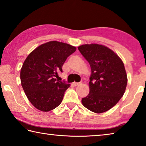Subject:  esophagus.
<instances>
[{
  "instance_id": "obj_1",
  "label": "esophagus",
  "mask_w": 146,
  "mask_h": 146,
  "mask_svg": "<svg viewBox=\"0 0 146 146\" xmlns=\"http://www.w3.org/2000/svg\"><path fill=\"white\" fill-rule=\"evenodd\" d=\"M79 84H80V83H79V82H74L73 83V85L74 86H78Z\"/></svg>"
}]
</instances>
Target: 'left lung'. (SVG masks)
Instances as JSON below:
<instances>
[{
    "instance_id": "8db88e82",
    "label": "left lung",
    "mask_w": 146,
    "mask_h": 146,
    "mask_svg": "<svg viewBox=\"0 0 146 146\" xmlns=\"http://www.w3.org/2000/svg\"><path fill=\"white\" fill-rule=\"evenodd\" d=\"M78 49L90 65V93L82 99L85 108L96 113L107 111L125 93L127 77L121 58L108 47L84 44Z\"/></svg>"
}]
</instances>
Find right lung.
<instances>
[{
    "label": "right lung",
    "mask_w": 146,
    "mask_h": 146,
    "mask_svg": "<svg viewBox=\"0 0 146 146\" xmlns=\"http://www.w3.org/2000/svg\"><path fill=\"white\" fill-rule=\"evenodd\" d=\"M76 51L70 44L50 41L29 54L21 70V85L27 98L42 111L53 110L60 104L70 84L57 81L58 73L69 56Z\"/></svg>",
    "instance_id": "obj_1"
}]
</instances>
